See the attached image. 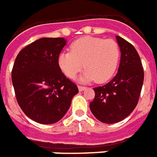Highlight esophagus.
<instances>
[{"mask_svg":"<svg viewBox=\"0 0 157 157\" xmlns=\"http://www.w3.org/2000/svg\"><path fill=\"white\" fill-rule=\"evenodd\" d=\"M86 87H85V86H78V90L80 91V92L84 91V90H86Z\"/></svg>","mask_w":157,"mask_h":157,"instance_id":"1","label":"esophagus"}]
</instances>
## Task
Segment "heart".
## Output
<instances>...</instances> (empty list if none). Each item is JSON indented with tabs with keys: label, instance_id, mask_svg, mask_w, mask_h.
Listing matches in <instances>:
<instances>
[{
	"label": "heart",
	"instance_id": "obj_1",
	"mask_svg": "<svg viewBox=\"0 0 157 157\" xmlns=\"http://www.w3.org/2000/svg\"><path fill=\"white\" fill-rule=\"evenodd\" d=\"M120 57L117 42L96 37H83L73 42L71 52H62L58 57V65L67 77L73 79L83 68L80 78L82 82L95 81L108 82L114 75Z\"/></svg>",
	"mask_w": 157,
	"mask_h": 157
}]
</instances>
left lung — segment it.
I'll return each instance as SVG.
<instances>
[{
  "label": "left lung",
  "mask_w": 157,
  "mask_h": 157,
  "mask_svg": "<svg viewBox=\"0 0 157 157\" xmlns=\"http://www.w3.org/2000/svg\"><path fill=\"white\" fill-rule=\"evenodd\" d=\"M121 56L118 73L106 85L93 88L90 109L97 119L114 124L128 117L138 103L144 82L141 60L135 47L116 36Z\"/></svg>",
  "instance_id": "8db88e82"
}]
</instances>
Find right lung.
I'll use <instances>...</instances> for the list:
<instances>
[{"label":"right lung","mask_w":157,"mask_h":157,"mask_svg":"<svg viewBox=\"0 0 157 157\" xmlns=\"http://www.w3.org/2000/svg\"><path fill=\"white\" fill-rule=\"evenodd\" d=\"M66 44L64 38H42L22 48L14 62L12 81L17 102L26 115L39 124L60 120L78 93L58 65Z\"/></svg>","instance_id":"right-lung-1"}]
</instances>
